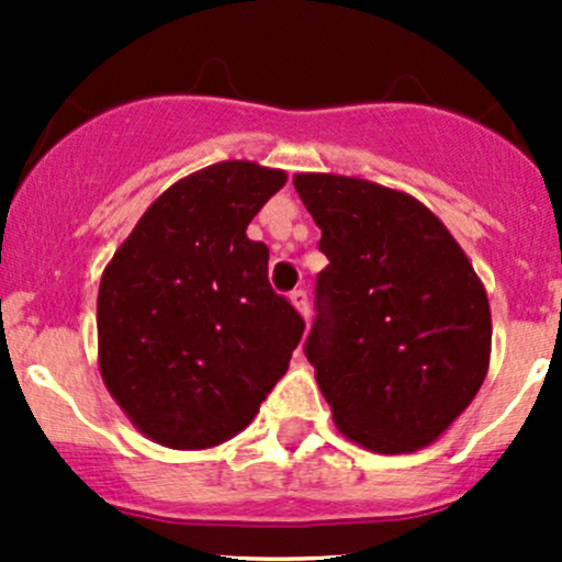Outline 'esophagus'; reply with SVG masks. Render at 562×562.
Returning a JSON list of instances; mask_svg holds the SVG:
<instances>
[{
  "label": "esophagus",
  "instance_id": "1",
  "mask_svg": "<svg viewBox=\"0 0 562 562\" xmlns=\"http://www.w3.org/2000/svg\"><path fill=\"white\" fill-rule=\"evenodd\" d=\"M291 304L299 310V315L310 317V299H307V293H304V291H293L291 293Z\"/></svg>",
  "mask_w": 562,
  "mask_h": 562
}]
</instances>
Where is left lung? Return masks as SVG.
<instances>
[{
  "label": "left lung",
  "mask_w": 562,
  "mask_h": 562,
  "mask_svg": "<svg viewBox=\"0 0 562 562\" xmlns=\"http://www.w3.org/2000/svg\"><path fill=\"white\" fill-rule=\"evenodd\" d=\"M328 258L304 353L345 438L378 454L435 443L490 370L484 282L413 195L339 173H296Z\"/></svg>",
  "instance_id": "obj_1"
}]
</instances>
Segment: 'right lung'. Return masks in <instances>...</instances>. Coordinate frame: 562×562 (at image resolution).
<instances>
[{"mask_svg":"<svg viewBox=\"0 0 562 562\" xmlns=\"http://www.w3.org/2000/svg\"><path fill=\"white\" fill-rule=\"evenodd\" d=\"M288 181L225 160L168 187L113 252L98 293V364L140 435L201 451L236 438L285 375L304 321L269 285L247 225Z\"/></svg>","mask_w":562,"mask_h":562,"instance_id":"obj_1","label":"right lung"}]
</instances>
